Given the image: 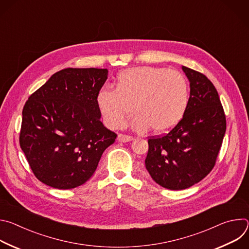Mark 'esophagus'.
I'll use <instances>...</instances> for the list:
<instances>
[{
	"label": "esophagus",
	"mask_w": 249,
	"mask_h": 249,
	"mask_svg": "<svg viewBox=\"0 0 249 249\" xmlns=\"http://www.w3.org/2000/svg\"><path fill=\"white\" fill-rule=\"evenodd\" d=\"M134 138L129 135H124V134H119L117 137L118 142H121V143H127V142L132 141Z\"/></svg>",
	"instance_id": "34e87169"
}]
</instances>
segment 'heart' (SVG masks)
<instances>
[{"label": "heart", "mask_w": 249, "mask_h": 249, "mask_svg": "<svg viewBox=\"0 0 249 249\" xmlns=\"http://www.w3.org/2000/svg\"><path fill=\"white\" fill-rule=\"evenodd\" d=\"M189 102V86L176 71L160 67H134L123 70L115 79V89H101L97 107L104 123L116 129L132 111L137 130L165 133L183 118ZM133 107L132 108L131 106Z\"/></svg>", "instance_id": "b5f03b06"}]
</instances>
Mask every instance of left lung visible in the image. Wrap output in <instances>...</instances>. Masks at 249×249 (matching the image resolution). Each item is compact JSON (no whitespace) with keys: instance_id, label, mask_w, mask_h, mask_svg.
Masks as SVG:
<instances>
[{"instance_id":"8db88e82","label":"left lung","mask_w":249,"mask_h":249,"mask_svg":"<svg viewBox=\"0 0 249 249\" xmlns=\"http://www.w3.org/2000/svg\"><path fill=\"white\" fill-rule=\"evenodd\" d=\"M190 82L183 118L164 136L148 140L145 160L152 178L170 190H182L201 181L214 167L227 122L218 91L203 74L182 66Z\"/></svg>"}]
</instances>
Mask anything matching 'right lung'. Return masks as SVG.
I'll use <instances>...</instances> for the list:
<instances>
[{"label":"right lung","instance_id":"1","mask_svg":"<svg viewBox=\"0 0 249 249\" xmlns=\"http://www.w3.org/2000/svg\"><path fill=\"white\" fill-rule=\"evenodd\" d=\"M107 69L59 71L25 102L19 145L42 183L72 189L94 173L117 135L105 128L96 104Z\"/></svg>","mask_w":249,"mask_h":249}]
</instances>
